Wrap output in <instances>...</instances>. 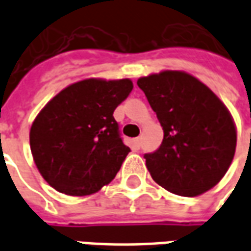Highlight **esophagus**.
<instances>
[{"label": "esophagus", "mask_w": 251, "mask_h": 251, "mask_svg": "<svg viewBox=\"0 0 251 251\" xmlns=\"http://www.w3.org/2000/svg\"><path fill=\"white\" fill-rule=\"evenodd\" d=\"M134 145H136L137 149H140V147H141V137H137L134 140Z\"/></svg>", "instance_id": "34e87169"}]
</instances>
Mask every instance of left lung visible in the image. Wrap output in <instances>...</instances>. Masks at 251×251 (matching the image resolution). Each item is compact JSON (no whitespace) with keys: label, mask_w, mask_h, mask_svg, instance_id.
Returning <instances> with one entry per match:
<instances>
[{"label":"left lung","mask_w":251,"mask_h":251,"mask_svg":"<svg viewBox=\"0 0 251 251\" xmlns=\"http://www.w3.org/2000/svg\"><path fill=\"white\" fill-rule=\"evenodd\" d=\"M163 126L156 152L147 153L152 179L172 194L198 196L226 175L237 147L230 111L210 88L183 71L137 80Z\"/></svg>","instance_id":"8db88e82"}]
</instances>
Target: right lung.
<instances>
[{
    "mask_svg": "<svg viewBox=\"0 0 251 251\" xmlns=\"http://www.w3.org/2000/svg\"><path fill=\"white\" fill-rule=\"evenodd\" d=\"M133 90L130 79H84L48 102L32 124V156L48 184L71 196H86L109 184L130 148L113 117Z\"/></svg>",
    "mask_w": 251,
    "mask_h": 251,
    "instance_id": "obj_1",
    "label": "right lung"
}]
</instances>
